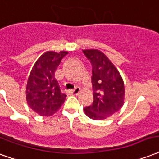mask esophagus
Segmentation results:
<instances>
[{"label":"esophagus","mask_w":159,"mask_h":159,"mask_svg":"<svg viewBox=\"0 0 159 159\" xmlns=\"http://www.w3.org/2000/svg\"><path fill=\"white\" fill-rule=\"evenodd\" d=\"M80 91H81V88L79 87H76L73 90H69L68 92L70 93H71V94H73V95H77L80 93Z\"/></svg>","instance_id":"esophagus-1"}]
</instances>
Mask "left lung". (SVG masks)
Segmentation results:
<instances>
[{
  "label": "left lung",
  "mask_w": 159,
  "mask_h": 159,
  "mask_svg": "<svg viewBox=\"0 0 159 159\" xmlns=\"http://www.w3.org/2000/svg\"><path fill=\"white\" fill-rule=\"evenodd\" d=\"M92 64L93 102L84 112L93 120H103L119 111L124 100V83L119 71L104 53L96 49L82 51Z\"/></svg>",
  "instance_id": "obj_1"
}]
</instances>
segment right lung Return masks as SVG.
<instances>
[{"instance_id":"right-lung-1","label":"right lung","mask_w":159,"mask_h":159,"mask_svg":"<svg viewBox=\"0 0 159 159\" xmlns=\"http://www.w3.org/2000/svg\"><path fill=\"white\" fill-rule=\"evenodd\" d=\"M47 52L32 66L26 85V101L34 112L48 117L54 114L63 104L66 95L60 90L55 71L61 59L67 54Z\"/></svg>"}]
</instances>
